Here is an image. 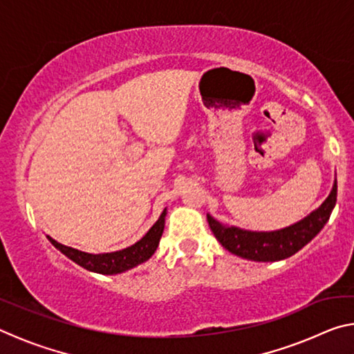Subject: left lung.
<instances>
[{
    "label": "left lung",
    "mask_w": 354,
    "mask_h": 354,
    "mask_svg": "<svg viewBox=\"0 0 354 354\" xmlns=\"http://www.w3.org/2000/svg\"><path fill=\"white\" fill-rule=\"evenodd\" d=\"M337 200V179L334 181L331 194L322 203L319 209L310 212L308 217L297 221L284 230L278 231H247L237 226H225L207 214L209 226L217 241L230 253L241 256L243 259L257 262H274L290 257L304 245L309 243L326 225Z\"/></svg>",
    "instance_id": "1"
}]
</instances>
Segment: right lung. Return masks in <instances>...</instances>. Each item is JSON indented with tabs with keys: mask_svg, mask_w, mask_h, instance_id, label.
<instances>
[{
	"mask_svg": "<svg viewBox=\"0 0 354 354\" xmlns=\"http://www.w3.org/2000/svg\"><path fill=\"white\" fill-rule=\"evenodd\" d=\"M165 215H167V209H164L159 220L149 227V231L140 239L139 242H136L134 245H131V247L124 250L112 251V253H101V254L84 253V251L75 250L71 247H65V245L56 242L55 239H51L50 236L46 237L48 241L61 251V253L67 256L68 259L76 262L77 266L86 268V270L101 273V274H117V273L131 270V268H134L139 266V263L148 261L149 257L154 254V251L158 248L159 241L164 232Z\"/></svg>",
	"mask_w": 354,
	"mask_h": 354,
	"instance_id": "right-lung-1",
	"label": "right lung"
}]
</instances>
